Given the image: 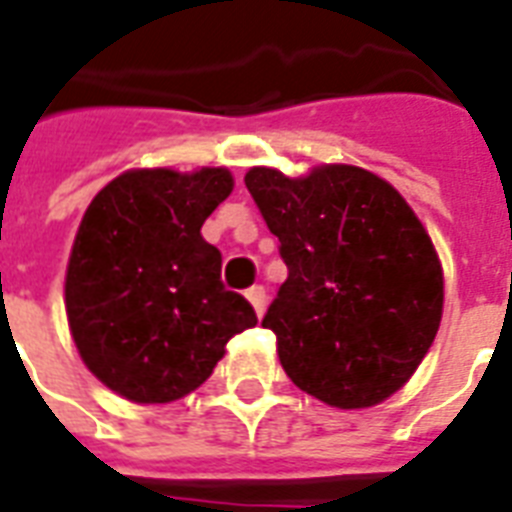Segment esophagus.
Instances as JSON below:
<instances>
[{"mask_svg": "<svg viewBox=\"0 0 512 512\" xmlns=\"http://www.w3.org/2000/svg\"><path fill=\"white\" fill-rule=\"evenodd\" d=\"M247 300L252 303V308L257 311V317H263V311H265V290H263V287H249Z\"/></svg>", "mask_w": 512, "mask_h": 512, "instance_id": "obj_1", "label": "esophagus"}]
</instances>
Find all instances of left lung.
Listing matches in <instances>:
<instances>
[{
  "mask_svg": "<svg viewBox=\"0 0 512 512\" xmlns=\"http://www.w3.org/2000/svg\"><path fill=\"white\" fill-rule=\"evenodd\" d=\"M244 182L287 265L263 317L284 373L343 411L395 395L443 317V268L419 217L360 166L298 179L255 166Z\"/></svg>",
  "mask_w": 512,
  "mask_h": 512,
  "instance_id": "obj_1",
  "label": "left lung"
}]
</instances>
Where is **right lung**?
<instances>
[{
    "label": "right lung",
    "instance_id": "obj_1",
    "mask_svg": "<svg viewBox=\"0 0 512 512\" xmlns=\"http://www.w3.org/2000/svg\"><path fill=\"white\" fill-rule=\"evenodd\" d=\"M230 190L228 169H134L85 209L66 265L69 330L93 376L131 403L190 395L225 343L257 325L201 236Z\"/></svg>",
    "mask_w": 512,
    "mask_h": 512
}]
</instances>
